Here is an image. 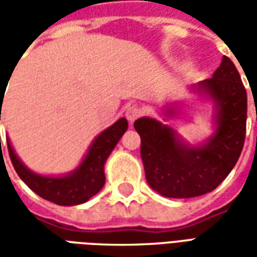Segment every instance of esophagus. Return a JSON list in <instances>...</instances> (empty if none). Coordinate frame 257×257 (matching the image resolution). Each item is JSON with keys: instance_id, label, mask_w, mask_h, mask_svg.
<instances>
[{"instance_id": "obj_1", "label": "esophagus", "mask_w": 257, "mask_h": 257, "mask_svg": "<svg viewBox=\"0 0 257 257\" xmlns=\"http://www.w3.org/2000/svg\"><path fill=\"white\" fill-rule=\"evenodd\" d=\"M142 114H143V110H142L139 106H136V104L129 106L128 108H126V112H125V115H126V118H128V121L131 123H134Z\"/></svg>"}]
</instances>
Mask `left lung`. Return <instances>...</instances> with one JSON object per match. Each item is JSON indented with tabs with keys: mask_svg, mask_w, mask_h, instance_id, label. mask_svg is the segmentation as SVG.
<instances>
[{
	"mask_svg": "<svg viewBox=\"0 0 257 257\" xmlns=\"http://www.w3.org/2000/svg\"><path fill=\"white\" fill-rule=\"evenodd\" d=\"M190 90L213 104V134L190 145L167 123L150 117L135 121L147 183L168 198H193L210 193L228 176L241 156L246 131V90L230 59L223 56L212 78ZM176 115V107H164Z\"/></svg>",
	"mask_w": 257,
	"mask_h": 257,
	"instance_id": "obj_1",
	"label": "left lung"
}]
</instances>
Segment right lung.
Instances as JSON below:
<instances>
[{
	"label": "right lung",
	"instance_id": "add662e5",
	"mask_svg": "<svg viewBox=\"0 0 257 257\" xmlns=\"http://www.w3.org/2000/svg\"><path fill=\"white\" fill-rule=\"evenodd\" d=\"M3 96L4 93L0 95L1 101L4 100ZM1 108L3 104H0V121ZM126 129V118H119L117 122L96 136L78 167L60 176H45L33 172L15 153L9 138H7V145L15 171L34 193L62 206H73L84 204L103 189L106 183L104 164Z\"/></svg>",
	"mask_w": 257,
	"mask_h": 257
}]
</instances>
